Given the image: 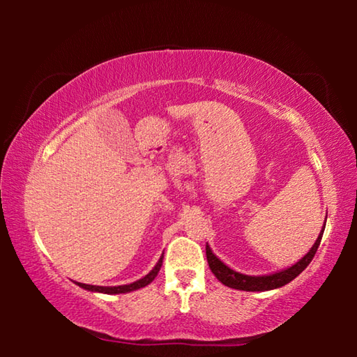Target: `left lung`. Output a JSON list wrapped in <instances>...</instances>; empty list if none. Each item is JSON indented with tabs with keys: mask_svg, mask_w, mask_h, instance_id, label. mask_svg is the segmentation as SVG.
Returning <instances> with one entry per match:
<instances>
[{
	"mask_svg": "<svg viewBox=\"0 0 357 357\" xmlns=\"http://www.w3.org/2000/svg\"><path fill=\"white\" fill-rule=\"evenodd\" d=\"M323 233H324V227L321 231H319V236L317 238L315 244L312 245L309 253L302 257L298 263L289 266L287 269L279 271V273H274L269 275H245V274L236 273V271L228 268L225 263H222L220 259L214 255L213 250H211V247L206 244L208 264L211 271H213V274L217 277V280L222 282L225 287L234 288V289H243V291H269V289H275L287 285V283L296 279V277H298L302 271L310 264V261L318 250L319 243H321Z\"/></svg>",
	"mask_w": 357,
	"mask_h": 357,
	"instance_id": "1",
	"label": "left lung"
}]
</instances>
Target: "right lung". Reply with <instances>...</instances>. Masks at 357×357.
I'll use <instances>...</instances> for the list:
<instances>
[{
	"mask_svg": "<svg viewBox=\"0 0 357 357\" xmlns=\"http://www.w3.org/2000/svg\"><path fill=\"white\" fill-rule=\"evenodd\" d=\"M162 259H164V253H162V257L157 264L153 268L149 274H146L143 277V279L137 280L134 283H129V285H119V287H98V285H86V283H78V287H82L83 289H88V291H96V293H105V294H121V293H130V291H135L138 288H143L149 285L151 282H153L157 274H159V271L162 268Z\"/></svg>",
	"mask_w": 357,
	"mask_h": 357,
	"instance_id": "1",
	"label": "right lung"
}]
</instances>
